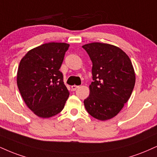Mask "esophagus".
Instances as JSON below:
<instances>
[{
  "instance_id": "esophagus-1",
  "label": "esophagus",
  "mask_w": 157,
  "mask_h": 157,
  "mask_svg": "<svg viewBox=\"0 0 157 157\" xmlns=\"http://www.w3.org/2000/svg\"><path fill=\"white\" fill-rule=\"evenodd\" d=\"M78 88H79L78 86H75V85H74V86H71V90L75 91V90H76Z\"/></svg>"
}]
</instances>
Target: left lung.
Listing matches in <instances>:
<instances>
[{"mask_svg": "<svg viewBox=\"0 0 157 157\" xmlns=\"http://www.w3.org/2000/svg\"><path fill=\"white\" fill-rule=\"evenodd\" d=\"M92 61L90 95L84 100L94 118L105 121L116 116L131 97L135 74L129 56L119 48L94 42L82 46Z\"/></svg>", "mask_w": 157, "mask_h": 157, "instance_id": "1", "label": "left lung"}]
</instances>
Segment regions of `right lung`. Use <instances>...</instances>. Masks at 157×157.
I'll list each match as a JSON object with an SVG mask.
<instances>
[{
    "label": "right lung",
    "mask_w": 157,
    "mask_h": 157,
    "mask_svg": "<svg viewBox=\"0 0 157 157\" xmlns=\"http://www.w3.org/2000/svg\"><path fill=\"white\" fill-rule=\"evenodd\" d=\"M69 47L67 43H46L28 51L20 60L19 90L28 108L41 118L59 113L69 96L59 70Z\"/></svg>",
    "instance_id": "right-lung-1"
}]
</instances>
